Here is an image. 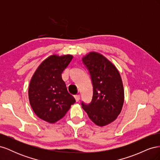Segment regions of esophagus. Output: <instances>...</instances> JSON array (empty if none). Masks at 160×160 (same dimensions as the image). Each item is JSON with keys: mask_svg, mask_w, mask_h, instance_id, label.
Listing matches in <instances>:
<instances>
[{"mask_svg": "<svg viewBox=\"0 0 160 160\" xmlns=\"http://www.w3.org/2000/svg\"><path fill=\"white\" fill-rule=\"evenodd\" d=\"M74 97H75V100H76L77 102H78V101L80 99V95H75Z\"/></svg>", "mask_w": 160, "mask_h": 160, "instance_id": "34e87169", "label": "esophagus"}]
</instances>
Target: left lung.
Segmentation results:
<instances>
[{"mask_svg":"<svg viewBox=\"0 0 160 160\" xmlns=\"http://www.w3.org/2000/svg\"><path fill=\"white\" fill-rule=\"evenodd\" d=\"M93 85L89 103L81 102L82 108L92 122L104 126L117 118L122 111L124 92L122 78L116 67L105 57L91 52L83 58Z\"/></svg>","mask_w":160,"mask_h":160,"instance_id":"left-lung-1","label":"left lung"}]
</instances>
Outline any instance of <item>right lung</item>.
I'll use <instances>...</instances> for the list:
<instances>
[{"label": "right lung", "mask_w": 160, "mask_h": 160, "mask_svg": "<svg viewBox=\"0 0 160 160\" xmlns=\"http://www.w3.org/2000/svg\"><path fill=\"white\" fill-rule=\"evenodd\" d=\"M72 55L48 57L38 67L28 88V98L35 113L53 123L65 115L75 98L67 91L61 74L72 59Z\"/></svg>", "instance_id": "right-lung-1"}]
</instances>
